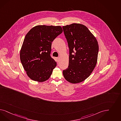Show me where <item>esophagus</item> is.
<instances>
[{
  "instance_id": "obj_1",
  "label": "esophagus",
  "mask_w": 121,
  "mask_h": 121,
  "mask_svg": "<svg viewBox=\"0 0 121 121\" xmlns=\"http://www.w3.org/2000/svg\"><path fill=\"white\" fill-rule=\"evenodd\" d=\"M57 62H59V57H58V58H57Z\"/></svg>"
}]
</instances>
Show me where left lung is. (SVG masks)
<instances>
[{
    "mask_svg": "<svg viewBox=\"0 0 121 121\" xmlns=\"http://www.w3.org/2000/svg\"><path fill=\"white\" fill-rule=\"evenodd\" d=\"M63 28L70 54L69 65L63 71V75L71 83H79L88 78L96 67L98 43L93 34L82 24L73 23Z\"/></svg>",
    "mask_w": 121,
    "mask_h": 121,
    "instance_id": "obj_1",
    "label": "left lung"
}]
</instances>
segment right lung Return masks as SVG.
<instances>
[{
    "label": "right lung",
    "mask_w": 121,
    "mask_h": 121,
    "mask_svg": "<svg viewBox=\"0 0 121 121\" xmlns=\"http://www.w3.org/2000/svg\"><path fill=\"white\" fill-rule=\"evenodd\" d=\"M63 31L60 26L39 25L26 35L20 51V59L31 79L43 82L50 78L57 64L50 57L52 42Z\"/></svg>",
    "instance_id": "add662e5"
}]
</instances>
